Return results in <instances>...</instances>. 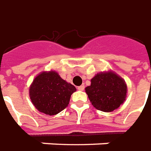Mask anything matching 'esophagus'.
<instances>
[{"label": "esophagus", "instance_id": "1", "mask_svg": "<svg viewBox=\"0 0 151 151\" xmlns=\"http://www.w3.org/2000/svg\"><path fill=\"white\" fill-rule=\"evenodd\" d=\"M77 88H78V89H79V90L83 91L84 89V84H83V85H81V86H79V87H78Z\"/></svg>", "mask_w": 151, "mask_h": 151}]
</instances>
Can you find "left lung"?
Segmentation results:
<instances>
[{
  "mask_svg": "<svg viewBox=\"0 0 151 151\" xmlns=\"http://www.w3.org/2000/svg\"><path fill=\"white\" fill-rule=\"evenodd\" d=\"M85 92L92 105L101 111L111 112L119 107L127 94L125 81L116 74L101 72L91 80Z\"/></svg>",
  "mask_w": 151,
  "mask_h": 151,
  "instance_id": "obj_1",
  "label": "left lung"
}]
</instances>
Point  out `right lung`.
<instances>
[{
	"mask_svg": "<svg viewBox=\"0 0 151 151\" xmlns=\"http://www.w3.org/2000/svg\"><path fill=\"white\" fill-rule=\"evenodd\" d=\"M76 88L55 71L42 72L30 87V98L39 111L53 115L63 111Z\"/></svg>",
	"mask_w": 151,
	"mask_h": 151,
	"instance_id": "1",
	"label": "right lung"
}]
</instances>
